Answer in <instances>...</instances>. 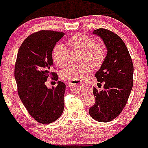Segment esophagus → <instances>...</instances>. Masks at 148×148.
I'll return each instance as SVG.
<instances>
[{
    "label": "esophagus",
    "instance_id": "1",
    "mask_svg": "<svg viewBox=\"0 0 148 148\" xmlns=\"http://www.w3.org/2000/svg\"><path fill=\"white\" fill-rule=\"evenodd\" d=\"M82 82H79V81H73L71 82H69L68 84V86L70 89H77L78 87V86L82 84Z\"/></svg>",
    "mask_w": 148,
    "mask_h": 148
}]
</instances>
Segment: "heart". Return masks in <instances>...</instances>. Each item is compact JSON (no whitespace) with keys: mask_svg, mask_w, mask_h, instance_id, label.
Wrapping results in <instances>:
<instances>
[{"mask_svg":"<svg viewBox=\"0 0 148 148\" xmlns=\"http://www.w3.org/2000/svg\"><path fill=\"white\" fill-rule=\"evenodd\" d=\"M68 47L71 49L82 51L79 64H72L61 71V77L64 80H81L95 67H99L105 60L106 50L100 43L84 34H76L68 39ZM69 49L62 44H57L52 51L53 61L56 65L63 67L69 63Z\"/></svg>","mask_w":148,"mask_h":148,"instance_id":"obj_1","label":"heart"}]
</instances>
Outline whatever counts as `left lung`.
<instances>
[{"instance_id": "1", "label": "left lung", "mask_w": 148, "mask_h": 148, "mask_svg": "<svg viewBox=\"0 0 148 148\" xmlns=\"http://www.w3.org/2000/svg\"><path fill=\"white\" fill-rule=\"evenodd\" d=\"M108 49L104 63L95 73L104 89L93 88L95 103L89 110L92 119L108 122L116 119L126 105L133 87V64L125 42L118 35L100 28L93 31Z\"/></svg>"}]
</instances>
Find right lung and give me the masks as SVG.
Returning <instances> with one entry per match:
<instances>
[{"label": "right lung", "instance_id": "1", "mask_svg": "<svg viewBox=\"0 0 148 148\" xmlns=\"http://www.w3.org/2000/svg\"><path fill=\"white\" fill-rule=\"evenodd\" d=\"M64 32L40 30L30 35L21 45L15 66L18 93L28 113L40 124H50L61 116L66 85L47 88V78L58 81L53 72L52 51Z\"/></svg>", "mask_w": 148, "mask_h": 148}]
</instances>
